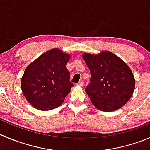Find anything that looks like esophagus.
<instances>
[{
  "instance_id": "esophagus-1",
  "label": "esophagus",
  "mask_w": 150,
  "mask_h": 150,
  "mask_svg": "<svg viewBox=\"0 0 150 150\" xmlns=\"http://www.w3.org/2000/svg\"><path fill=\"white\" fill-rule=\"evenodd\" d=\"M77 85H78V86H83V80H81V81H80L78 82V83H77Z\"/></svg>"
}]
</instances>
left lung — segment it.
<instances>
[{
	"label": "left lung",
	"mask_w": 150,
	"mask_h": 150,
	"mask_svg": "<svg viewBox=\"0 0 150 150\" xmlns=\"http://www.w3.org/2000/svg\"><path fill=\"white\" fill-rule=\"evenodd\" d=\"M91 73L86 94L98 110L112 112L124 106L133 94L135 80L131 69L110 51L82 54Z\"/></svg>",
	"instance_id": "obj_1"
}]
</instances>
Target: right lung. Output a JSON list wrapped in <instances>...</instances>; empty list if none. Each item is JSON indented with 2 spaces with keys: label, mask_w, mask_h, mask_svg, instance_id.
<instances>
[{
  "label": "right lung",
  "mask_w": 150,
  "mask_h": 150,
  "mask_svg": "<svg viewBox=\"0 0 150 150\" xmlns=\"http://www.w3.org/2000/svg\"><path fill=\"white\" fill-rule=\"evenodd\" d=\"M70 58V54L59 49H52L26 67L21 80V87L26 100L33 107L48 111L62 104L73 86L67 69Z\"/></svg>",
  "instance_id": "obj_1"
}]
</instances>
